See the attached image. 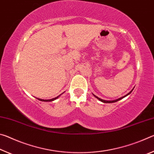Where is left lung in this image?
<instances>
[{"instance_id":"1","label":"left lung","mask_w":154,"mask_h":154,"mask_svg":"<svg viewBox=\"0 0 154 154\" xmlns=\"http://www.w3.org/2000/svg\"><path fill=\"white\" fill-rule=\"evenodd\" d=\"M133 90V89H132L131 91H130V92L128 93V94H127L126 95H125L124 96H122V98H118V99H117V100H103V99H101V98H98V96H95L94 94H93L94 96H95V97L98 99V100H100L101 102H103V103H116V102H117V101H118V100H121V99H122L123 98H124V97H126V96H128V95H129L130 93L132 92V91Z\"/></svg>"}]
</instances>
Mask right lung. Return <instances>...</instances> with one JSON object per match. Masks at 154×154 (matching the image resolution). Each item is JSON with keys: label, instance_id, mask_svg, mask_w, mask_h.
Wrapping results in <instances>:
<instances>
[{"label": "right lung", "instance_id": "obj_1", "mask_svg": "<svg viewBox=\"0 0 154 154\" xmlns=\"http://www.w3.org/2000/svg\"><path fill=\"white\" fill-rule=\"evenodd\" d=\"M60 96H57V97H56V98H52V99H49V100H43V99H41V98H37L38 100H41V101H44V102H51V101H53V100H56V99H57L58 98V97H59Z\"/></svg>", "mask_w": 154, "mask_h": 154}]
</instances>
